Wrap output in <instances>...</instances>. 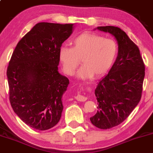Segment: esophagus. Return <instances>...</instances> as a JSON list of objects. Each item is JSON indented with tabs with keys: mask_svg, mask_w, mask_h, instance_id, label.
<instances>
[{
	"mask_svg": "<svg viewBox=\"0 0 153 153\" xmlns=\"http://www.w3.org/2000/svg\"><path fill=\"white\" fill-rule=\"evenodd\" d=\"M75 98V99L78 101H85L87 99V98H86V97L84 96V95H80V94H78V95H77Z\"/></svg>",
	"mask_w": 153,
	"mask_h": 153,
	"instance_id": "obj_1",
	"label": "esophagus"
}]
</instances>
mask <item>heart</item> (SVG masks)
<instances>
[{
  "instance_id": "heart-1",
  "label": "heart",
  "mask_w": 153,
  "mask_h": 153,
  "mask_svg": "<svg viewBox=\"0 0 153 153\" xmlns=\"http://www.w3.org/2000/svg\"><path fill=\"white\" fill-rule=\"evenodd\" d=\"M71 44L72 48L60 47L58 59L67 75H73L81 59L83 66L77 72V77L81 80L105 75L118 55V45L114 40L92 32L78 35L72 40Z\"/></svg>"
}]
</instances>
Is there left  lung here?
<instances>
[{
  "instance_id": "left-lung-1",
  "label": "left lung",
  "mask_w": 153,
  "mask_h": 153,
  "mask_svg": "<svg viewBox=\"0 0 153 153\" xmlns=\"http://www.w3.org/2000/svg\"><path fill=\"white\" fill-rule=\"evenodd\" d=\"M97 29L112 34L118 45L116 61L95 90L98 111L90 118L94 126L106 129L121 124L139 103L145 65L138 46L122 29L112 26Z\"/></svg>"
}]
</instances>
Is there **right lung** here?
Segmentation results:
<instances>
[{"label": "right lung", "instance_id": "add662e5", "mask_svg": "<svg viewBox=\"0 0 153 153\" xmlns=\"http://www.w3.org/2000/svg\"><path fill=\"white\" fill-rule=\"evenodd\" d=\"M73 24H37L17 44L7 71L14 112L30 127L47 130L58 123L69 79L58 72V50Z\"/></svg>", "mask_w": 153, "mask_h": 153}]
</instances>
